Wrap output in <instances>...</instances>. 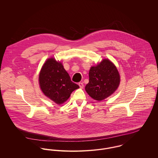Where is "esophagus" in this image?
I'll return each instance as SVG.
<instances>
[{
  "label": "esophagus",
  "mask_w": 158,
  "mask_h": 158,
  "mask_svg": "<svg viewBox=\"0 0 158 158\" xmlns=\"http://www.w3.org/2000/svg\"><path fill=\"white\" fill-rule=\"evenodd\" d=\"M78 85H79V86H80V88H81V89H83V87H84V85H83V83H78Z\"/></svg>",
  "instance_id": "esophagus-1"
}]
</instances>
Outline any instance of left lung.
<instances>
[{"instance_id": "8db88e82", "label": "left lung", "mask_w": 158, "mask_h": 158, "mask_svg": "<svg viewBox=\"0 0 158 158\" xmlns=\"http://www.w3.org/2000/svg\"><path fill=\"white\" fill-rule=\"evenodd\" d=\"M89 83L85 90L91 98L102 101L108 98L117 89L120 83V76L113 62L105 58L91 66L89 72Z\"/></svg>"}]
</instances>
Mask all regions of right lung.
<instances>
[{"mask_svg": "<svg viewBox=\"0 0 158 158\" xmlns=\"http://www.w3.org/2000/svg\"><path fill=\"white\" fill-rule=\"evenodd\" d=\"M39 85L45 97L57 105L66 102L71 93L80 87L73 83L61 61L46 60L39 74Z\"/></svg>", "mask_w": 158, "mask_h": 158, "instance_id": "right-lung-1", "label": "right lung"}]
</instances>
